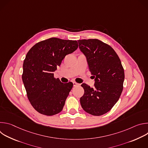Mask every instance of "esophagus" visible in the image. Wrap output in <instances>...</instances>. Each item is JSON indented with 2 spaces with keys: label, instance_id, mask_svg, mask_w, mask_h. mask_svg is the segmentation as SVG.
Instances as JSON below:
<instances>
[{
  "label": "esophagus",
  "instance_id": "1",
  "mask_svg": "<svg viewBox=\"0 0 148 148\" xmlns=\"http://www.w3.org/2000/svg\"><path fill=\"white\" fill-rule=\"evenodd\" d=\"M73 86L74 87H77L78 86H79V84H78V83H77L75 82H73Z\"/></svg>",
  "mask_w": 148,
  "mask_h": 148
}]
</instances>
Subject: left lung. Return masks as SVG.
Segmentation results:
<instances>
[{
	"label": "left lung",
	"mask_w": 148,
	"mask_h": 148,
	"mask_svg": "<svg viewBox=\"0 0 148 148\" xmlns=\"http://www.w3.org/2000/svg\"><path fill=\"white\" fill-rule=\"evenodd\" d=\"M78 42L95 78L94 88L81 84L84 94L80 98L81 105L87 113L100 116L110 111L118 101L123 90L124 70L118 56L110 46L98 39Z\"/></svg>",
	"instance_id": "1"
}]
</instances>
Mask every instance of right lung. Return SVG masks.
I'll use <instances>...</instances> for the list:
<instances>
[{
    "instance_id": "add662e5",
    "label": "right lung",
    "mask_w": 148,
    "mask_h": 148,
    "mask_svg": "<svg viewBox=\"0 0 148 148\" xmlns=\"http://www.w3.org/2000/svg\"><path fill=\"white\" fill-rule=\"evenodd\" d=\"M78 47L76 40L53 37L37 43L26 54L22 80L30 102L39 113L51 116L62 110L73 84L55 79L53 73Z\"/></svg>"
}]
</instances>
